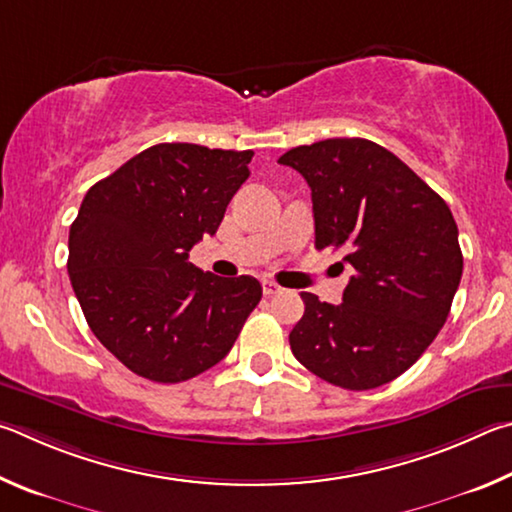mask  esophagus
I'll list each match as a JSON object with an SVG mask.
<instances>
[{
	"mask_svg": "<svg viewBox=\"0 0 512 512\" xmlns=\"http://www.w3.org/2000/svg\"><path fill=\"white\" fill-rule=\"evenodd\" d=\"M283 288L276 281H270V279H265L263 281V294L265 297H272V294H279Z\"/></svg>",
	"mask_w": 512,
	"mask_h": 512,
	"instance_id": "1",
	"label": "esophagus"
}]
</instances>
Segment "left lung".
<instances>
[{"label": "left lung", "instance_id": "left-lung-1", "mask_svg": "<svg viewBox=\"0 0 512 512\" xmlns=\"http://www.w3.org/2000/svg\"><path fill=\"white\" fill-rule=\"evenodd\" d=\"M312 191L315 247L351 265L339 306L301 292L290 346L335 387H382L416 364L450 315L463 254L450 206L405 161L369 139H326L285 152Z\"/></svg>", "mask_w": 512, "mask_h": 512}]
</instances>
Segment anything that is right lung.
I'll use <instances>...</instances> for the list:
<instances>
[{
  "label": "right lung",
  "mask_w": 512,
  "mask_h": 512,
  "mask_svg": "<svg viewBox=\"0 0 512 512\" xmlns=\"http://www.w3.org/2000/svg\"><path fill=\"white\" fill-rule=\"evenodd\" d=\"M251 150L157 143L89 188L69 229V281L116 360L175 384L231 351L263 288L188 263L249 177Z\"/></svg>",
  "instance_id": "1"
}]
</instances>
